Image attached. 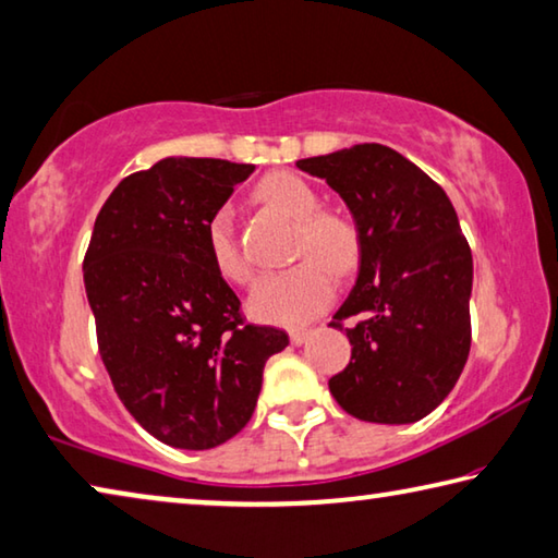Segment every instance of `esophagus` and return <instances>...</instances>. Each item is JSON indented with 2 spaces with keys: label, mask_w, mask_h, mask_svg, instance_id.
I'll use <instances>...</instances> for the list:
<instances>
[{
  "label": "esophagus",
  "mask_w": 558,
  "mask_h": 558,
  "mask_svg": "<svg viewBox=\"0 0 558 558\" xmlns=\"http://www.w3.org/2000/svg\"><path fill=\"white\" fill-rule=\"evenodd\" d=\"M308 336H312V331H308V328H294V331H289V339H291V343H294V345L306 343Z\"/></svg>",
  "instance_id": "esophagus-1"
}]
</instances>
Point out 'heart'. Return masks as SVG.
<instances>
[{"label":"heart","instance_id":"obj_1","mask_svg":"<svg viewBox=\"0 0 558 558\" xmlns=\"http://www.w3.org/2000/svg\"><path fill=\"white\" fill-rule=\"evenodd\" d=\"M259 203L296 225L291 259H304L287 271H274L254 284L246 308L252 318L277 326L312 322L331 304L335 277H345L361 259V234L349 217L322 209V195L296 172L277 170L254 190ZM207 252L217 274L232 284H246L252 267L234 236L230 209H217L207 222Z\"/></svg>","mask_w":558,"mask_h":558}]
</instances>
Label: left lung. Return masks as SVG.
<instances>
[{
    "label": "left lung",
    "instance_id": "1",
    "mask_svg": "<svg viewBox=\"0 0 558 558\" xmlns=\"http://www.w3.org/2000/svg\"><path fill=\"white\" fill-rule=\"evenodd\" d=\"M324 178L361 234L359 279L331 326L351 361L328 380L345 413L408 425L454 388L468 363L472 252L450 197L388 145L363 143L296 162Z\"/></svg>",
    "mask_w": 558,
    "mask_h": 558
}]
</instances>
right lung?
I'll return each mask as SVG.
<instances>
[{
    "label": "right lung",
    "mask_w": 558,
    "mask_h": 558,
    "mask_svg": "<svg viewBox=\"0 0 558 558\" xmlns=\"http://www.w3.org/2000/svg\"><path fill=\"white\" fill-rule=\"evenodd\" d=\"M254 166L166 158L118 182L96 217L84 284L113 388L153 437L209 450L250 423L281 328L244 324L207 252V222Z\"/></svg>",
    "instance_id": "add662e5"
}]
</instances>
